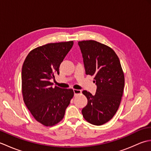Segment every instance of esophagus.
Returning a JSON list of instances; mask_svg holds the SVG:
<instances>
[{"instance_id":"esophagus-1","label":"esophagus","mask_w":151,"mask_h":151,"mask_svg":"<svg viewBox=\"0 0 151 151\" xmlns=\"http://www.w3.org/2000/svg\"><path fill=\"white\" fill-rule=\"evenodd\" d=\"M73 92H74V94L75 95H78V94H81L82 93V91L80 90V89H73Z\"/></svg>"}]
</instances>
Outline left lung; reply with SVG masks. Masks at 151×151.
<instances>
[{
	"label": "left lung",
	"instance_id": "8db88e82",
	"mask_svg": "<svg viewBox=\"0 0 151 151\" xmlns=\"http://www.w3.org/2000/svg\"><path fill=\"white\" fill-rule=\"evenodd\" d=\"M86 75L94 76L97 85L94 95L84 90L88 104L82 110L89 123L102 125L114 116L123 96L124 73L114 50L93 40L78 41Z\"/></svg>",
	"mask_w": 151,
	"mask_h": 151
}]
</instances>
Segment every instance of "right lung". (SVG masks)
<instances>
[{
	"label": "right lung",
	"instance_id": "right-lung-1",
	"mask_svg": "<svg viewBox=\"0 0 151 151\" xmlns=\"http://www.w3.org/2000/svg\"><path fill=\"white\" fill-rule=\"evenodd\" d=\"M73 45V41L49 43L29 52L22 67V93L28 110L37 121L52 127L62 121L70 99L72 89H62L50 81Z\"/></svg>",
	"mask_w": 151,
	"mask_h": 151
}]
</instances>
